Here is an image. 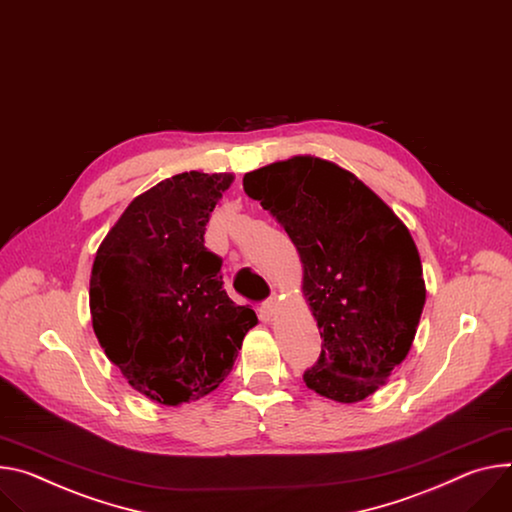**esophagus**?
<instances>
[{
	"label": "esophagus",
	"mask_w": 512,
	"mask_h": 512,
	"mask_svg": "<svg viewBox=\"0 0 512 512\" xmlns=\"http://www.w3.org/2000/svg\"><path fill=\"white\" fill-rule=\"evenodd\" d=\"M277 306H280V302H277V298H269V300H265L263 304H261V318H265V320H269V318H273L275 316V312H277Z\"/></svg>",
	"instance_id": "obj_1"
}]
</instances>
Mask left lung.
Masks as SVG:
<instances>
[{"instance_id":"1","label":"left lung","mask_w":512,"mask_h":512,"mask_svg":"<svg viewBox=\"0 0 512 512\" xmlns=\"http://www.w3.org/2000/svg\"><path fill=\"white\" fill-rule=\"evenodd\" d=\"M243 188L300 253L322 337L306 386L343 404L365 400L406 359L427 300L406 224L351 171L312 155L245 173Z\"/></svg>"}]
</instances>
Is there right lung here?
<instances>
[{
	"label": "right lung",
	"instance_id": "add662e5",
	"mask_svg": "<svg viewBox=\"0 0 512 512\" xmlns=\"http://www.w3.org/2000/svg\"><path fill=\"white\" fill-rule=\"evenodd\" d=\"M232 173L185 171L136 196L102 241L89 277L94 333L128 384L165 406L200 400L230 374L257 324L204 247Z\"/></svg>",
	"mask_w": 512,
	"mask_h": 512
}]
</instances>
